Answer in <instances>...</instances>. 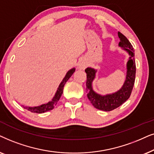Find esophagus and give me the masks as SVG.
Here are the masks:
<instances>
[{"mask_svg": "<svg viewBox=\"0 0 154 154\" xmlns=\"http://www.w3.org/2000/svg\"><path fill=\"white\" fill-rule=\"evenodd\" d=\"M87 63H84V62H82V63H80V64H79V68H80V69H85L86 67H87Z\"/></svg>", "mask_w": 154, "mask_h": 154, "instance_id": "34e87169", "label": "esophagus"}]
</instances>
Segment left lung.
<instances>
[{"instance_id":"obj_1","label":"left lung","mask_w":154,"mask_h":154,"mask_svg":"<svg viewBox=\"0 0 154 154\" xmlns=\"http://www.w3.org/2000/svg\"><path fill=\"white\" fill-rule=\"evenodd\" d=\"M118 34L120 40V42H119V46L127 51L130 56L127 63L126 79L121 89L113 94H106L105 96L96 93L92 88V82L95 78L96 70L91 67H87L85 69L87 73L86 91L87 93V97L94 107L103 111H110L124 103L130 98L134 85L135 74H136L134 51L133 50L132 44L122 33L118 32Z\"/></svg>"}]
</instances>
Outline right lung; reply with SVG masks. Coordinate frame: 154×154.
<instances>
[{"mask_svg":"<svg viewBox=\"0 0 154 154\" xmlns=\"http://www.w3.org/2000/svg\"><path fill=\"white\" fill-rule=\"evenodd\" d=\"M75 68H72L67 72L66 75L64 77V79H63V81L61 82V83L59 85V87L57 89L56 93L55 94V96H53V98H52L51 101L48 102L47 103L43 104V105H41L39 106H36V107H26L25 106L24 108L25 109L29 110V111L32 112H36V113H43V112H45L46 111H48V110H51L54 108L55 106H56L57 103L60 99V96H62L63 94V88H64V86L65 85V83L67 82V81L70 78V77L72 75V74L75 72Z\"/></svg>","mask_w":154,"mask_h":154,"instance_id":"obj_1","label":"right lung"}]
</instances>
